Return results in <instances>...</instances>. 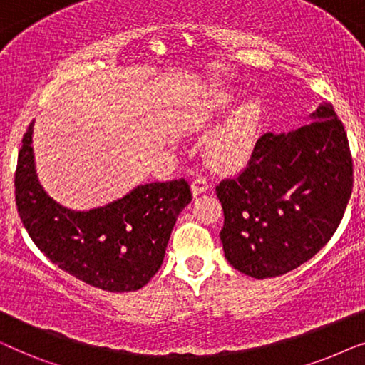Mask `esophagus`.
<instances>
[{
  "mask_svg": "<svg viewBox=\"0 0 365 365\" xmlns=\"http://www.w3.org/2000/svg\"><path fill=\"white\" fill-rule=\"evenodd\" d=\"M207 189H209V182H207L204 178H196V179H194V181L191 182V191H192V196H194V197L199 196V194L206 192Z\"/></svg>",
  "mask_w": 365,
  "mask_h": 365,
  "instance_id": "obj_1",
  "label": "esophagus"
}]
</instances>
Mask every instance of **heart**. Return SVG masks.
I'll list each match as a JSON object with an SVG mask.
<instances>
[{"mask_svg": "<svg viewBox=\"0 0 365 365\" xmlns=\"http://www.w3.org/2000/svg\"><path fill=\"white\" fill-rule=\"evenodd\" d=\"M232 98L231 93L219 91L214 94L211 108H226ZM259 123H261V109L257 103L246 101L239 104L209 136V158L219 166H236L246 161L256 144Z\"/></svg>", "mask_w": 365, "mask_h": 365, "instance_id": "obj_1", "label": "heart"}]
</instances>
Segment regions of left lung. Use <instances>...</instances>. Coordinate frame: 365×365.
<instances>
[{"label": "left lung", "mask_w": 365, "mask_h": 365, "mask_svg": "<svg viewBox=\"0 0 365 365\" xmlns=\"http://www.w3.org/2000/svg\"><path fill=\"white\" fill-rule=\"evenodd\" d=\"M311 123L257 139L247 166L216 187L222 204L224 256L256 279L307 262L341 224L352 192L347 134L332 104Z\"/></svg>", "instance_id": "1"}]
</instances>
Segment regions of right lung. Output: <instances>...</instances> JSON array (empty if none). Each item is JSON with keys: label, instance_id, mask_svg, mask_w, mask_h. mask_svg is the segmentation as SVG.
Returning a JSON list of instances; mask_svg holds the SVG:
<instances>
[{"label": "right lung", "instance_id": "right-lung-1", "mask_svg": "<svg viewBox=\"0 0 365 365\" xmlns=\"http://www.w3.org/2000/svg\"><path fill=\"white\" fill-rule=\"evenodd\" d=\"M33 126L24 133L14 174L18 214L39 251L64 272L109 292L146 286L161 267L179 212L191 202L187 181L136 186L106 206L74 211L39 182Z\"/></svg>", "mask_w": 365, "mask_h": 365}]
</instances>
